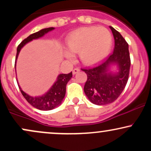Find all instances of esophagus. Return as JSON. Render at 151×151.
Instances as JSON below:
<instances>
[{
    "instance_id": "34e87169",
    "label": "esophagus",
    "mask_w": 151,
    "mask_h": 151,
    "mask_svg": "<svg viewBox=\"0 0 151 151\" xmlns=\"http://www.w3.org/2000/svg\"><path fill=\"white\" fill-rule=\"evenodd\" d=\"M79 71H80V70H79V68H75V69H74L73 71H72V74H77V73H78V72H79Z\"/></svg>"
}]
</instances>
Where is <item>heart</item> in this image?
I'll use <instances>...</instances> for the list:
<instances>
[{
  "instance_id": "heart-1",
  "label": "heart",
  "mask_w": 151,
  "mask_h": 151,
  "mask_svg": "<svg viewBox=\"0 0 151 151\" xmlns=\"http://www.w3.org/2000/svg\"><path fill=\"white\" fill-rule=\"evenodd\" d=\"M113 45V36L104 27H85L77 29L67 38L68 50L64 55L72 60L74 53L79 52L81 62L87 65L102 61L110 53Z\"/></svg>"
}]
</instances>
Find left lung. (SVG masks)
I'll list each match as a JSON object with an SVG mask.
<instances>
[{"mask_svg": "<svg viewBox=\"0 0 151 151\" xmlns=\"http://www.w3.org/2000/svg\"><path fill=\"white\" fill-rule=\"evenodd\" d=\"M113 33L114 52L97 65L82 70L87 75L84 91L93 104L105 105L117 99L127 84L131 60L129 45L120 32L109 26ZM114 67L116 70H112Z\"/></svg>", "mask_w": 151, "mask_h": 151, "instance_id": "obj_1", "label": "left lung"}]
</instances>
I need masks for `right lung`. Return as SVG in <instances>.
<instances>
[{"mask_svg": "<svg viewBox=\"0 0 151 151\" xmlns=\"http://www.w3.org/2000/svg\"><path fill=\"white\" fill-rule=\"evenodd\" d=\"M54 30H55V27H47V28L42 29V30L38 31L37 32H35V33L30 35V36H28L19 45L18 48H17L16 58H15V72H16V62L17 60H18L19 53H20L22 48L26 44L31 42L33 40H37L39 38L42 37L45 35ZM72 77V72L69 74H59L53 85L50 88L47 92L45 93L44 94L41 95V96H30L28 93H25L22 89V88L20 87V86L19 85L18 79H17V82H18V86L20 88L22 94L23 95L24 97L30 104L32 105L35 108L39 109V110L49 111L57 108L61 104L65 96L66 85H67V82L70 80Z\"/></svg>", "mask_w": 151, "mask_h": 151, "instance_id": "right-lung-1", "label": "right lung"}]
</instances>
